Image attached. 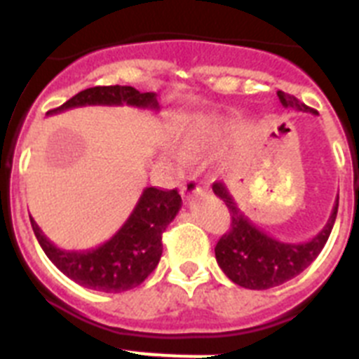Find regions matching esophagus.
I'll use <instances>...</instances> for the list:
<instances>
[{
  "instance_id": "obj_1",
  "label": "esophagus",
  "mask_w": 359,
  "mask_h": 359,
  "mask_svg": "<svg viewBox=\"0 0 359 359\" xmlns=\"http://www.w3.org/2000/svg\"><path fill=\"white\" fill-rule=\"evenodd\" d=\"M198 192H201V187L198 185V182H196L194 177H187V182L182 183L183 198H190V196L198 194Z\"/></svg>"
}]
</instances>
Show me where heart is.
Listing matches in <instances>:
<instances>
[{"label": "heart", "instance_id": "heart-1", "mask_svg": "<svg viewBox=\"0 0 359 359\" xmlns=\"http://www.w3.org/2000/svg\"><path fill=\"white\" fill-rule=\"evenodd\" d=\"M223 131V126L214 116H201V118L194 120V123H190V128L183 131L180 136V149L185 158H194L201 151L210 145L214 138H217Z\"/></svg>", "mask_w": 359, "mask_h": 359}]
</instances>
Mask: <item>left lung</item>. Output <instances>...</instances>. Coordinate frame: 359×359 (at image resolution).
Returning <instances> with one entry per match:
<instances>
[{"mask_svg": "<svg viewBox=\"0 0 359 359\" xmlns=\"http://www.w3.org/2000/svg\"><path fill=\"white\" fill-rule=\"evenodd\" d=\"M277 97L284 107L313 113L311 107L293 95L277 91ZM212 190L217 198L226 203L231 215V228L219 239L215 246V259L224 275L231 282H236L237 286L246 290H269L302 273L327 243L338 212L336 201L325 226L307 243H282L257 228L239 210L236 199L231 198L230 190L223 182H215Z\"/></svg>", "mask_w": 359, "mask_h": 359, "instance_id": "obj_1", "label": "left lung"}]
</instances>
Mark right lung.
I'll list each match as a JSON object with an SVG mask.
<instances>
[{
  "label": "right lung",
  "instance_id": "1",
  "mask_svg": "<svg viewBox=\"0 0 359 359\" xmlns=\"http://www.w3.org/2000/svg\"><path fill=\"white\" fill-rule=\"evenodd\" d=\"M133 106L158 111L156 93H142L133 86H95L81 91L61 107L48 111L55 115L82 106ZM182 208L177 190L147 187L135 210L115 236L104 244L86 252L57 248L30 217L32 228L41 248L59 271L88 290L122 293L140 286L160 262L163 244L161 233Z\"/></svg>",
  "mask_w": 359,
  "mask_h": 359
}]
</instances>
